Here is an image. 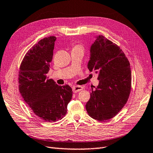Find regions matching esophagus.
Here are the masks:
<instances>
[{
    "label": "esophagus",
    "instance_id": "1",
    "mask_svg": "<svg viewBox=\"0 0 153 153\" xmlns=\"http://www.w3.org/2000/svg\"><path fill=\"white\" fill-rule=\"evenodd\" d=\"M72 91L74 93H77V92H79L83 89V87L82 86H73L72 87Z\"/></svg>",
    "mask_w": 153,
    "mask_h": 153
}]
</instances>
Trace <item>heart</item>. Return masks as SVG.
I'll use <instances>...</instances> for the list:
<instances>
[{
	"mask_svg": "<svg viewBox=\"0 0 153 153\" xmlns=\"http://www.w3.org/2000/svg\"><path fill=\"white\" fill-rule=\"evenodd\" d=\"M74 48H81V49H82V47H81V45H76V46H75V47H74Z\"/></svg>",
	"mask_w": 153,
	"mask_h": 153,
	"instance_id": "1",
	"label": "heart"
}]
</instances>
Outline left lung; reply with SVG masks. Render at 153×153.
<instances>
[{
    "label": "left lung",
    "mask_w": 153,
    "mask_h": 153,
    "mask_svg": "<svg viewBox=\"0 0 153 153\" xmlns=\"http://www.w3.org/2000/svg\"><path fill=\"white\" fill-rule=\"evenodd\" d=\"M87 67L98 74L99 80L85 105L88 114L99 121L111 119L129 97L132 81L130 62L118 45L98 35L91 46Z\"/></svg>",
    "instance_id": "obj_1"
}]
</instances>
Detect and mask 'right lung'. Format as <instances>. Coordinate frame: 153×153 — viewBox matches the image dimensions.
Masks as SVG:
<instances>
[{
	"mask_svg": "<svg viewBox=\"0 0 153 153\" xmlns=\"http://www.w3.org/2000/svg\"><path fill=\"white\" fill-rule=\"evenodd\" d=\"M56 39L49 36L35 44L25 56L19 72L21 97L36 115L49 123L65 116L72 97L69 85L59 86L48 79Z\"/></svg>",
	"mask_w": 153,
	"mask_h": 153,
	"instance_id": "add662e5",
	"label": "right lung"
}]
</instances>
